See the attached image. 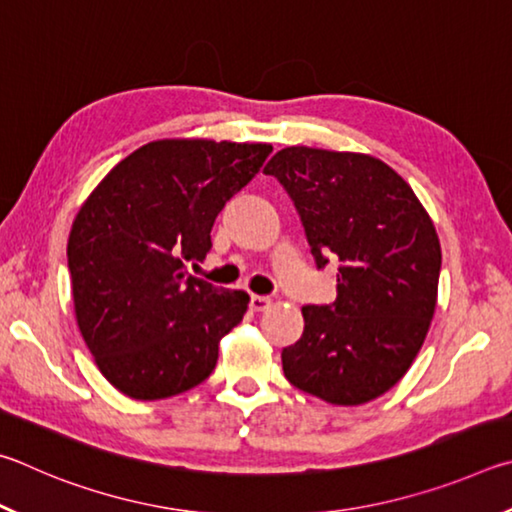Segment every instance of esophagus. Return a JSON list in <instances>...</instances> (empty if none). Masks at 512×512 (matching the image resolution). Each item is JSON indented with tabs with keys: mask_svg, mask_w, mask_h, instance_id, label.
Segmentation results:
<instances>
[{
	"mask_svg": "<svg viewBox=\"0 0 512 512\" xmlns=\"http://www.w3.org/2000/svg\"><path fill=\"white\" fill-rule=\"evenodd\" d=\"M272 306V299L270 297H261V294H251L249 299V308L254 312H263Z\"/></svg>",
	"mask_w": 512,
	"mask_h": 512,
	"instance_id": "esophagus-1",
	"label": "esophagus"
}]
</instances>
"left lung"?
<instances>
[{"label": "left lung", "mask_w": 512, "mask_h": 512, "mask_svg": "<svg viewBox=\"0 0 512 512\" xmlns=\"http://www.w3.org/2000/svg\"><path fill=\"white\" fill-rule=\"evenodd\" d=\"M292 197L319 270L337 261V299L303 306V335L283 348L294 387L355 407L387 393L432 324L441 242L416 193L384 161L292 146L263 170Z\"/></svg>", "instance_id": "8db88e82"}]
</instances>
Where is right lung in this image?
I'll return each instance as SVG.
<instances>
[{"label":"right lung","mask_w":512,"mask_h":512,"mask_svg":"<svg viewBox=\"0 0 512 512\" xmlns=\"http://www.w3.org/2000/svg\"><path fill=\"white\" fill-rule=\"evenodd\" d=\"M270 152V143L152 141L80 206L67 242L76 321L98 371L125 396H177L215 369L249 294L213 288L186 263L206 256L218 213Z\"/></svg>","instance_id":"right-lung-1"}]
</instances>
